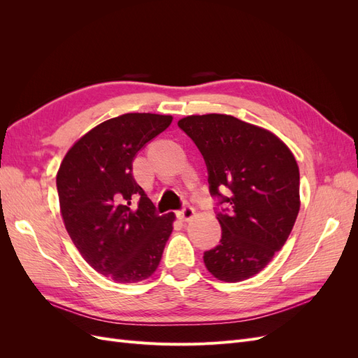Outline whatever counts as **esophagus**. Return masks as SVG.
Masks as SVG:
<instances>
[{
    "mask_svg": "<svg viewBox=\"0 0 358 358\" xmlns=\"http://www.w3.org/2000/svg\"><path fill=\"white\" fill-rule=\"evenodd\" d=\"M194 215H196V210H194V208H192V206H189V204L183 206V208L179 212V216H180L182 221H189Z\"/></svg>",
    "mask_w": 358,
    "mask_h": 358,
    "instance_id": "1",
    "label": "esophagus"
}]
</instances>
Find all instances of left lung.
Instances as JSON below:
<instances>
[{
    "label": "left lung",
    "instance_id": "left-lung-1",
    "mask_svg": "<svg viewBox=\"0 0 358 358\" xmlns=\"http://www.w3.org/2000/svg\"><path fill=\"white\" fill-rule=\"evenodd\" d=\"M178 127L203 155L221 224L220 245L204 252V264L220 280L241 282L272 262L296 222L294 155L267 129L229 115L187 116Z\"/></svg>",
    "mask_w": 358,
    "mask_h": 358
}]
</instances>
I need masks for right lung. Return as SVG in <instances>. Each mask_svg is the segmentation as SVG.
<instances>
[{"mask_svg":"<svg viewBox=\"0 0 358 358\" xmlns=\"http://www.w3.org/2000/svg\"><path fill=\"white\" fill-rule=\"evenodd\" d=\"M171 119L154 113L112 117L78 140L58 170L61 213L73 243L92 268L119 284L152 275L173 230L175 215H158L133 176L138 150Z\"/></svg>","mask_w":358,"mask_h":358,"instance_id":"1","label":"right lung"}]
</instances>
